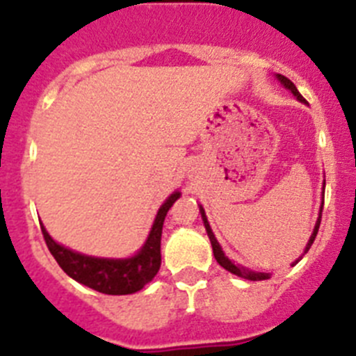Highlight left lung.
Segmentation results:
<instances>
[{"mask_svg":"<svg viewBox=\"0 0 356 356\" xmlns=\"http://www.w3.org/2000/svg\"><path fill=\"white\" fill-rule=\"evenodd\" d=\"M277 78L280 79L282 85L286 86V88H289V90L293 92V94L296 95L298 99H300V101H305V99H303V95L300 94V92H298V88H296V86H294V83L291 81L289 78H286V76H282V74H278ZM323 204H325V202H323ZM200 213H202V220H204V225H206L207 236H209L211 246H213L214 259H216L218 264L222 266V268H225L227 271H230V273L238 275V277H241V278H246V280H266V278H270V277H271V273H257V271H250L248 268H243V266H236V264H232V262H230L229 259L225 257V254H223V252H222V248H220V245H218V241H216V238H214L213 230H211L209 223H207V218H206V213H204V209H200ZM321 213H323V207H321ZM321 213H319L318 223H316V227H314L312 236H310L309 243H307L305 254H307V252H309L310 246H312V243H314V239H316V236H318L319 225H321ZM298 261H300V259H298ZM298 261H296V262H298Z\"/></svg>","mask_w":356,"mask_h":356,"instance_id":"obj_1","label":"left lung"}]
</instances>
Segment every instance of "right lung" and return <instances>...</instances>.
Returning a JSON list of instances; mask_svg holds the SVG:
<instances>
[{
	"label": "right lung",
	"mask_w": 356,
	"mask_h": 356,
	"mask_svg": "<svg viewBox=\"0 0 356 356\" xmlns=\"http://www.w3.org/2000/svg\"><path fill=\"white\" fill-rule=\"evenodd\" d=\"M179 197H181V193L175 191L159 207L149 239L138 254L131 259H99L78 254V252H72V250L53 241L47 230L40 225L44 241H46L51 255L56 259L60 268L83 286L104 294L136 293V291L143 289L159 271L163 222H165L168 209L174 206V202Z\"/></svg>",
	"instance_id": "obj_1"
}]
</instances>
